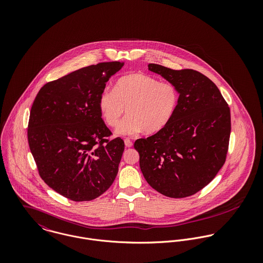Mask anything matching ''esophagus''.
Listing matches in <instances>:
<instances>
[{
    "mask_svg": "<svg viewBox=\"0 0 263 263\" xmlns=\"http://www.w3.org/2000/svg\"><path fill=\"white\" fill-rule=\"evenodd\" d=\"M124 145H125L126 148H130V147H133V142L129 139H125L124 140Z\"/></svg>",
    "mask_w": 263,
    "mask_h": 263,
    "instance_id": "1",
    "label": "esophagus"
}]
</instances>
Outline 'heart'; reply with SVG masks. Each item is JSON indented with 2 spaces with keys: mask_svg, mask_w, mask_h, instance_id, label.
<instances>
[{
  "mask_svg": "<svg viewBox=\"0 0 263 263\" xmlns=\"http://www.w3.org/2000/svg\"><path fill=\"white\" fill-rule=\"evenodd\" d=\"M178 104L179 91L173 84L142 73L119 78L114 89L102 90L98 100L99 111L109 126L117 125L126 108L128 115L116 128L119 136L162 130L174 117Z\"/></svg>",
  "mask_w": 263,
  "mask_h": 263,
  "instance_id": "obj_1",
  "label": "heart"
}]
</instances>
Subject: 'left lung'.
Instances as JSON below:
<instances>
[{
	"instance_id": "left-lung-1",
	"label": "left lung",
	"mask_w": 263,
	"mask_h": 263,
	"mask_svg": "<svg viewBox=\"0 0 263 263\" xmlns=\"http://www.w3.org/2000/svg\"><path fill=\"white\" fill-rule=\"evenodd\" d=\"M148 69L178 89L179 104L166 127L135 142L140 168L158 192L174 198L190 196L208 185L225 163L230 108L215 83L197 71L157 64Z\"/></svg>"
}]
</instances>
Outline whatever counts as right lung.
I'll return each instance as SVG.
<instances>
[{"mask_svg":"<svg viewBox=\"0 0 263 263\" xmlns=\"http://www.w3.org/2000/svg\"><path fill=\"white\" fill-rule=\"evenodd\" d=\"M123 62L99 63L45 84L31 107L28 144L42 180L61 195L92 200L117 175L124 151L101 118L99 95Z\"/></svg>","mask_w":263,"mask_h":263,"instance_id":"right-lung-1","label":"right lung"}]
</instances>
